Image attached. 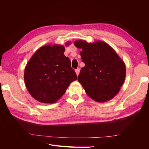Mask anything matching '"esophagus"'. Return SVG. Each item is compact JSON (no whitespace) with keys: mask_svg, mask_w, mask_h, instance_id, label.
<instances>
[{"mask_svg":"<svg viewBox=\"0 0 149 149\" xmlns=\"http://www.w3.org/2000/svg\"><path fill=\"white\" fill-rule=\"evenodd\" d=\"M79 71H80V69L79 68H77V69L75 70V72H76V74H77V76H78V74L79 73Z\"/></svg>","mask_w":149,"mask_h":149,"instance_id":"esophagus-1","label":"esophagus"}]
</instances>
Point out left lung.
<instances>
[{
    "label": "left lung",
    "mask_w": 149,
    "mask_h": 149,
    "mask_svg": "<svg viewBox=\"0 0 149 149\" xmlns=\"http://www.w3.org/2000/svg\"><path fill=\"white\" fill-rule=\"evenodd\" d=\"M74 45L80 52L82 68L78 80L86 93L94 101H109L118 93L125 77V66L109 45L97 42L88 43L78 40Z\"/></svg>",
    "instance_id": "left-lung-1"
}]
</instances>
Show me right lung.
Segmentation results:
<instances>
[{
  "label": "right lung",
  "mask_w": 149,
  "mask_h": 149,
  "mask_svg": "<svg viewBox=\"0 0 149 149\" xmlns=\"http://www.w3.org/2000/svg\"><path fill=\"white\" fill-rule=\"evenodd\" d=\"M65 50L61 45L44 46L28 62L24 80L29 92L36 100L55 102L65 94L70 84L77 79L70 60L64 55Z\"/></svg>",
  "instance_id": "add662e5"
}]
</instances>
